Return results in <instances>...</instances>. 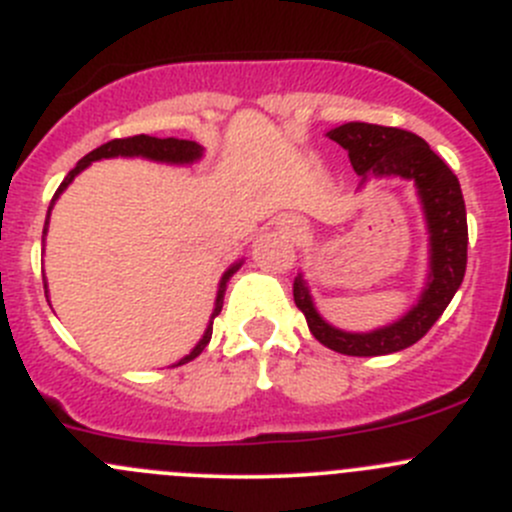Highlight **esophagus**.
Instances as JSON below:
<instances>
[{
	"mask_svg": "<svg viewBox=\"0 0 512 512\" xmlns=\"http://www.w3.org/2000/svg\"><path fill=\"white\" fill-rule=\"evenodd\" d=\"M285 230L289 232V235H297V232H302V227H299L297 223H292V225H287Z\"/></svg>",
	"mask_w": 512,
	"mask_h": 512,
	"instance_id": "34e87169",
	"label": "esophagus"
}]
</instances>
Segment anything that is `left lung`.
Segmentation results:
<instances>
[{
    "label": "left lung",
    "instance_id": "left-lung-1",
    "mask_svg": "<svg viewBox=\"0 0 512 512\" xmlns=\"http://www.w3.org/2000/svg\"><path fill=\"white\" fill-rule=\"evenodd\" d=\"M327 136L349 153L352 168L361 175L359 185L369 178L414 180L428 227V282L418 302L399 322L366 334L342 332L324 322L302 275L294 277V304L302 309L314 339L332 352L347 356L401 352L436 324L466 275L468 223L461 183L423 138L404 128L352 121L332 128Z\"/></svg>",
    "mask_w": 512,
    "mask_h": 512
}]
</instances>
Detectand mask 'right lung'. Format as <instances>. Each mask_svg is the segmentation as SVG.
Listing matches in <instances>:
<instances>
[{"label":"right lung","mask_w":512,"mask_h":512,"mask_svg":"<svg viewBox=\"0 0 512 512\" xmlns=\"http://www.w3.org/2000/svg\"><path fill=\"white\" fill-rule=\"evenodd\" d=\"M116 156H123V158H148V160H158V163H173V165H188V163H195V160H200L203 156V146H198L195 141H183V138H156V136H146V133H141V136H131V138H113V141L103 143V146H98L96 151H91L89 156H84L76 163L74 170H69V175L64 178V183L59 185V190L54 193V198H51V205H49V213L51 208H54L56 198H59L61 193H64L66 188H69L71 180L76 178V175L81 173L84 168H89L94 160H101V158H116ZM46 227H49V215H46V223H44V235H46ZM242 267V260L235 262V265L230 267V270L225 272L223 280H220V287H218V299H215V309L213 314H210V324L208 329H205L203 339H200L198 344L193 347V352L188 356H183L180 361H175L173 366H180V364H188V361H193L195 356L203 352L205 347H208L210 337H213V319L218 317L220 309H223V297H225V287H227V280H230L232 275H235L237 270ZM44 289H46V282H44Z\"/></svg>","instance_id":"add662e5"}]
</instances>
